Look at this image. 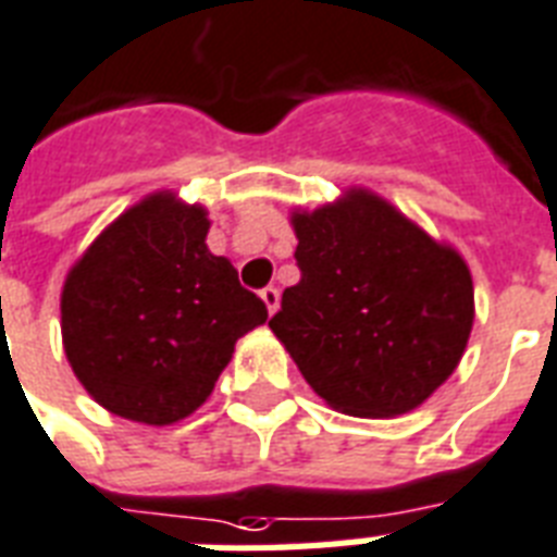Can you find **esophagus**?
Instances as JSON below:
<instances>
[{
  "instance_id": "esophagus-1",
  "label": "esophagus",
  "mask_w": 557,
  "mask_h": 557,
  "mask_svg": "<svg viewBox=\"0 0 557 557\" xmlns=\"http://www.w3.org/2000/svg\"><path fill=\"white\" fill-rule=\"evenodd\" d=\"M260 297H262V304L269 306V312L274 314L277 312V306H280V292H277V286H265L260 292Z\"/></svg>"
}]
</instances>
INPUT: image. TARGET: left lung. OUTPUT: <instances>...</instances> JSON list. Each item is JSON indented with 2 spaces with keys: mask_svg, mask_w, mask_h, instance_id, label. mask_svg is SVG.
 <instances>
[{
  "mask_svg": "<svg viewBox=\"0 0 557 557\" xmlns=\"http://www.w3.org/2000/svg\"><path fill=\"white\" fill-rule=\"evenodd\" d=\"M297 269L269 321L304 379L364 419L413 410L448 379L474 323L457 251L364 190L295 213Z\"/></svg>",
  "mask_w": 557,
  "mask_h": 557,
  "instance_id": "left-lung-1",
  "label": "left lung"
}]
</instances>
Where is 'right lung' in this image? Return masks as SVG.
I'll list each match as a JSON object with an SVG mask.
<instances>
[{
	"instance_id": "1",
	"label": "right lung",
	"mask_w": 557,
	"mask_h": 557,
	"mask_svg": "<svg viewBox=\"0 0 557 557\" xmlns=\"http://www.w3.org/2000/svg\"><path fill=\"white\" fill-rule=\"evenodd\" d=\"M208 216L159 193L91 243L63 286V344L91 398L144 424L190 416L269 309L205 245Z\"/></svg>"
}]
</instances>
